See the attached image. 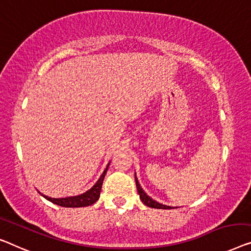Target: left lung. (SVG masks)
<instances>
[{
	"label": "left lung",
	"instance_id": "obj_1",
	"mask_svg": "<svg viewBox=\"0 0 251 251\" xmlns=\"http://www.w3.org/2000/svg\"><path fill=\"white\" fill-rule=\"evenodd\" d=\"M134 180H136V186H137V190H138V194L140 196V199L141 201L144 202L145 205L148 206V207H151V208H159V209H171L170 206H165V205H162L159 204V202L155 201L154 199H151L150 196H147L146 192H145L143 189H141L139 182H138L136 176H134Z\"/></svg>",
	"mask_w": 251,
	"mask_h": 251
}]
</instances>
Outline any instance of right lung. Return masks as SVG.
Instances as JSON below:
<instances>
[{"label": "right lung", "instance_id": "obj_1", "mask_svg": "<svg viewBox=\"0 0 251 251\" xmlns=\"http://www.w3.org/2000/svg\"><path fill=\"white\" fill-rule=\"evenodd\" d=\"M107 169H108V165L106 166V169L104 170L103 174H101L95 186H94L92 189H89L88 191H86L85 194L75 196V197H67V198H50L44 195H43V197H45L47 201H52L53 204H56L62 207H86V206L93 205L94 202L99 201L100 190H101V184H103L104 176L105 174H106Z\"/></svg>", "mask_w": 251, "mask_h": 251}]
</instances>
